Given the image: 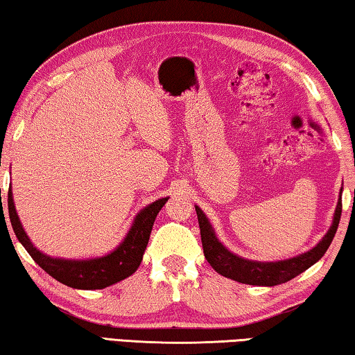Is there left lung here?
<instances>
[{"label":"left lung","mask_w":355,"mask_h":355,"mask_svg":"<svg viewBox=\"0 0 355 355\" xmlns=\"http://www.w3.org/2000/svg\"><path fill=\"white\" fill-rule=\"evenodd\" d=\"M196 213L197 218H199L203 254H205L207 261L211 264V268L216 272L224 275V277L236 280L239 284L274 286L294 279L296 275L304 272L305 269H309L311 264H315L324 254H326V250L329 249L330 243H332L336 228H338L340 224L341 191L338 203H336L335 208L332 225H330L329 232L324 235L321 241L311 250L305 252V254H300L297 257L288 258V260L282 261H252L232 254L224 244L219 243V239L216 238V233L211 224H209L205 213H203L197 205Z\"/></svg>","instance_id":"obj_1"}]
</instances>
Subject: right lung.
Instances as JSON below:
<instances>
[{
	"label": "right lung",
	"instance_id": "add662e5",
	"mask_svg": "<svg viewBox=\"0 0 355 355\" xmlns=\"http://www.w3.org/2000/svg\"><path fill=\"white\" fill-rule=\"evenodd\" d=\"M167 199L169 197L158 199L141 209L135 218L133 225H131L127 236L111 254L105 257L89 258V260L53 258L35 249L34 244L29 241L25 230H23L19 214L15 211L10 188L8 192V208L10 224L12 228H14L17 239H19L23 248L28 250V254L33 257V260L46 274H50L53 279H56L64 285L76 288V290H101V288L114 285L120 280L130 277L139 268L142 255L148 244L150 233H152L153 222L159 209L164 207Z\"/></svg>",
	"mask_w": 355,
	"mask_h": 355
}]
</instances>
